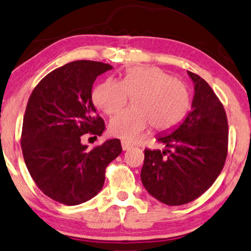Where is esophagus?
I'll return each instance as SVG.
<instances>
[{
	"mask_svg": "<svg viewBox=\"0 0 251 251\" xmlns=\"http://www.w3.org/2000/svg\"><path fill=\"white\" fill-rule=\"evenodd\" d=\"M121 146H122L123 151H128V150L131 149V148H132V145H130V143L126 142V141H122L121 142Z\"/></svg>",
	"mask_w": 251,
	"mask_h": 251,
	"instance_id": "34e87169",
	"label": "esophagus"
}]
</instances>
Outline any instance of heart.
Masks as SVG:
<instances>
[{
  "mask_svg": "<svg viewBox=\"0 0 251 251\" xmlns=\"http://www.w3.org/2000/svg\"><path fill=\"white\" fill-rule=\"evenodd\" d=\"M133 97L134 108L123 110L110 121L114 137L133 142L152 125L158 131L175 128L190 108L188 87L157 67H132L122 80L108 79L96 85L92 101L99 110L112 114Z\"/></svg>",
  "mask_w": 251,
  "mask_h": 251,
  "instance_id": "1",
  "label": "heart"
}]
</instances>
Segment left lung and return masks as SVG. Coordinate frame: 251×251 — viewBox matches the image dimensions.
<instances>
[{"instance_id": "left-lung-1", "label": "left lung", "mask_w": 251, "mask_h": 251, "mask_svg": "<svg viewBox=\"0 0 251 251\" xmlns=\"http://www.w3.org/2000/svg\"><path fill=\"white\" fill-rule=\"evenodd\" d=\"M195 83L192 110L174 132L159 137L167 150H145L141 181L168 206H180L204 194L218 178L228 152V120L210 85L188 71Z\"/></svg>"}]
</instances>
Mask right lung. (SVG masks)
Returning a JSON list of instances; mask_svg holds the SVG:
<instances>
[{
    "label": "right lung",
    "instance_id": "obj_1",
    "mask_svg": "<svg viewBox=\"0 0 251 251\" xmlns=\"http://www.w3.org/2000/svg\"><path fill=\"white\" fill-rule=\"evenodd\" d=\"M112 67L81 60L53 70L28 98L21 147L33 181L45 196L75 206L103 187L108 164L122 152L119 139L89 150L83 135H101L104 121L92 103L97 76Z\"/></svg>",
    "mask_w": 251,
    "mask_h": 251
}]
</instances>
